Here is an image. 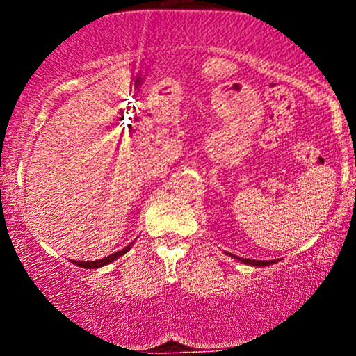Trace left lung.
Instances as JSON below:
<instances>
[{"label":"left lung","mask_w":356,"mask_h":356,"mask_svg":"<svg viewBox=\"0 0 356 356\" xmlns=\"http://www.w3.org/2000/svg\"><path fill=\"white\" fill-rule=\"evenodd\" d=\"M232 256V254H229ZM236 257V259H239L241 263L244 264H251V266H268V264H275V261H256V259H243V257H238V256H232Z\"/></svg>","instance_id":"1"}]
</instances>
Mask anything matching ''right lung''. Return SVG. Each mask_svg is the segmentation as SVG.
<instances>
[{"instance_id":"obj_1","label":"right lung","mask_w":356,"mask_h":356,"mask_svg":"<svg viewBox=\"0 0 356 356\" xmlns=\"http://www.w3.org/2000/svg\"><path fill=\"white\" fill-rule=\"evenodd\" d=\"M130 249V244L127 248L122 249V251H117L113 252V254H110L107 257H102L99 261H73V263L76 264V266H81V268H88V269H95V268H100V266H105V264L112 263V261H115L117 257H120L122 254H125L127 251Z\"/></svg>"}]
</instances>
